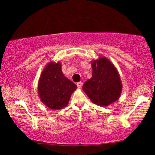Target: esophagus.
<instances>
[{"instance_id": "34e87169", "label": "esophagus", "mask_w": 155, "mask_h": 155, "mask_svg": "<svg viewBox=\"0 0 155 155\" xmlns=\"http://www.w3.org/2000/svg\"><path fill=\"white\" fill-rule=\"evenodd\" d=\"M77 86H78V88H81L82 86V82H78V83H77Z\"/></svg>"}]
</instances>
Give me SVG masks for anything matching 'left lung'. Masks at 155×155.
<instances>
[{"instance_id":"8db88e82","label":"left lung","mask_w":155,"mask_h":155,"mask_svg":"<svg viewBox=\"0 0 155 155\" xmlns=\"http://www.w3.org/2000/svg\"><path fill=\"white\" fill-rule=\"evenodd\" d=\"M92 78L87 80L82 90L95 104L107 107L120 96L122 83L118 72L106 57L92 61Z\"/></svg>"}]
</instances>
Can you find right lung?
I'll list each match as a JSON object with an SVG mask.
<instances>
[{
    "label": "right lung",
    "mask_w": 155,
    "mask_h": 155,
    "mask_svg": "<svg viewBox=\"0 0 155 155\" xmlns=\"http://www.w3.org/2000/svg\"><path fill=\"white\" fill-rule=\"evenodd\" d=\"M77 85L65 78L59 62H49L42 71L38 84L39 96L51 109H61L68 105Z\"/></svg>",
    "instance_id": "1"
}]
</instances>
